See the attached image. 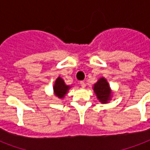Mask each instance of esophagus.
I'll return each mask as SVG.
<instances>
[{
    "label": "esophagus",
    "mask_w": 150,
    "mask_h": 150,
    "mask_svg": "<svg viewBox=\"0 0 150 150\" xmlns=\"http://www.w3.org/2000/svg\"><path fill=\"white\" fill-rule=\"evenodd\" d=\"M80 85H81V86L82 88H85L86 87V83H85V81H80Z\"/></svg>",
    "instance_id": "esophagus-1"
}]
</instances>
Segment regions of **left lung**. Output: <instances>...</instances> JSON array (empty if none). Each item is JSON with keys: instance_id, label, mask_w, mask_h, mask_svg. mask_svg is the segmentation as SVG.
<instances>
[{"instance_id": "1", "label": "left lung", "mask_w": 150, "mask_h": 150, "mask_svg": "<svg viewBox=\"0 0 150 150\" xmlns=\"http://www.w3.org/2000/svg\"><path fill=\"white\" fill-rule=\"evenodd\" d=\"M94 92H96V96L101 103H106L107 101L109 100L111 96L110 88L109 83L107 82L106 79L102 78L94 85Z\"/></svg>"}]
</instances>
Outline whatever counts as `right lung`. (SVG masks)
I'll list each match as a JSON object with an SVG mask.
<instances>
[{
	"mask_svg": "<svg viewBox=\"0 0 150 150\" xmlns=\"http://www.w3.org/2000/svg\"><path fill=\"white\" fill-rule=\"evenodd\" d=\"M69 86H66L64 82V80L61 77H58L56 79L55 83L54 86V93L58 98H64V96L69 89Z\"/></svg>",
	"mask_w": 150,
	"mask_h": 150,
	"instance_id": "obj_1",
	"label": "right lung"
}]
</instances>
